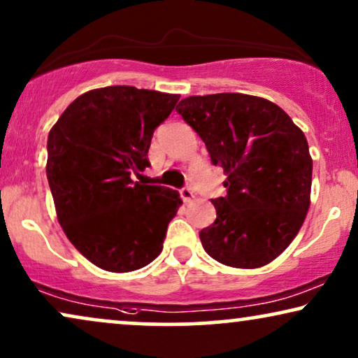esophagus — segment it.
<instances>
[{"mask_svg":"<svg viewBox=\"0 0 358 358\" xmlns=\"http://www.w3.org/2000/svg\"><path fill=\"white\" fill-rule=\"evenodd\" d=\"M180 196H182V199L185 203H192V199L194 198V194H193V192L189 188H183V189H180Z\"/></svg>","mask_w":358,"mask_h":358,"instance_id":"1","label":"esophagus"}]
</instances>
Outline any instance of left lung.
I'll return each mask as SVG.
<instances>
[{"label": "left lung", "instance_id": "obj_1", "mask_svg": "<svg viewBox=\"0 0 358 358\" xmlns=\"http://www.w3.org/2000/svg\"><path fill=\"white\" fill-rule=\"evenodd\" d=\"M227 176L216 221L199 232L209 257L260 268L292 244L311 204L313 159L304 132L275 103L244 93L188 96L176 106Z\"/></svg>", "mask_w": 358, "mask_h": 358}]
</instances>
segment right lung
Listing matches in <instances>:
<instances>
[{
    "instance_id": "right-lung-1",
    "label": "right lung",
    "mask_w": 358,
    "mask_h": 358,
    "mask_svg": "<svg viewBox=\"0 0 358 358\" xmlns=\"http://www.w3.org/2000/svg\"><path fill=\"white\" fill-rule=\"evenodd\" d=\"M178 94L104 87L80 94L47 141V180L57 219L75 249L113 273L139 270L164 249L183 201L165 187L134 183L150 166L152 134Z\"/></svg>"
}]
</instances>
